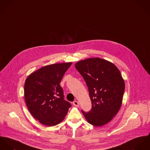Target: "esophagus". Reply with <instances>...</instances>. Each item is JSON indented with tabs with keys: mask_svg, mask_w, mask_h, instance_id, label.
Masks as SVG:
<instances>
[{
	"mask_svg": "<svg viewBox=\"0 0 150 150\" xmlns=\"http://www.w3.org/2000/svg\"><path fill=\"white\" fill-rule=\"evenodd\" d=\"M73 105H75V106H79V102H78V101H76V100H75V101H74L73 102Z\"/></svg>",
	"mask_w": 150,
	"mask_h": 150,
	"instance_id": "34e87169",
	"label": "esophagus"
}]
</instances>
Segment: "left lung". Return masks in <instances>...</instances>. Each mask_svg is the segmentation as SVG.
Instances as JSON below:
<instances>
[{
    "mask_svg": "<svg viewBox=\"0 0 150 150\" xmlns=\"http://www.w3.org/2000/svg\"><path fill=\"white\" fill-rule=\"evenodd\" d=\"M88 87L92 107L82 110L90 124L100 127L109 122L122 104L125 82L120 71L112 63L100 58H90L75 65Z\"/></svg>",
    "mask_w": 150,
    "mask_h": 150,
    "instance_id": "8db88e82",
    "label": "left lung"
}]
</instances>
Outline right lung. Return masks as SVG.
<instances>
[{"label": "right lung", "mask_w": 150, "mask_h": 150, "mask_svg": "<svg viewBox=\"0 0 150 150\" xmlns=\"http://www.w3.org/2000/svg\"><path fill=\"white\" fill-rule=\"evenodd\" d=\"M72 63L46 66L26 79L24 96L29 111L41 124L52 127L61 122L71 103L64 99L60 83Z\"/></svg>", "instance_id": "obj_1"}]
</instances>
